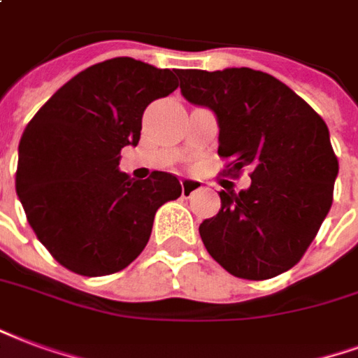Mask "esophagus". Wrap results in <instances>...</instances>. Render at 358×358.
I'll use <instances>...</instances> for the list:
<instances>
[{"label":"esophagus","instance_id":"esophagus-1","mask_svg":"<svg viewBox=\"0 0 358 358\" xmlns=\"http://www.w3.org/2000/svg\"><path fill=\"white\" fill-rule=\"evenodd\" d=\"M201 187H203V184H201L199 180H195V178L182 180V195H184V197L192 195V193H195L197 189H201Z\"/></svg>","mask_w":358,"mask_h":358}]
</instances>
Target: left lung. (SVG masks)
<instances>
[{"instance_id": "8db88e82", "label": "left lung", "mask_w": 358, "mask_h": 358, "mask_svg": "<svg viewBox=\"0 0 358 358\" xmlns=\"http://www.w3.org/2000/svg\"><path fill=\"white\" fill-rule=\"evenodd\" d=\"M187 102L210 108L227 176L250 166V187L220 192L222 208L199 226L206 250L248 280L285 273L306 254L332 206L338 176L327 123L287 85L264 71L178 70Z\"/></svg>"}]
</instances>
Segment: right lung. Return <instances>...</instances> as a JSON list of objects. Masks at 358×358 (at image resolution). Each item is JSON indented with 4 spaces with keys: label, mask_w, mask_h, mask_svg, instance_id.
Instances as JSON below:
<instances>
[{
    "label": "right lung",
    "mask_w": 358,
    "mask_h": 358,
    "mask_svg": "<svg viewBox=\"0 0 358 358\" xmlns=\"http://www.w3.org/2000/svg\"><path fill=\"white\" fill-rule=\"evenodd\" d=\"M176 76L129 57L104 60L62 85L24 129L18 199L38 239L73 273L125 269L148 245L159 206L182 195L171 172L134 180L119 171L144 110L176 91Z\"/></svg>",
    "instance_id": "obj_1"
}]
</instances>
